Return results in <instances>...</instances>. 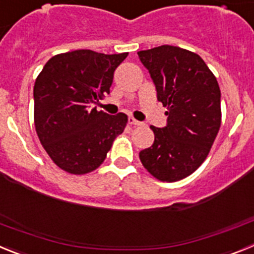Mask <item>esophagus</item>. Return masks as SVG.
<instances>
[{
	"label": "esophagus",
	"instance_id": "34e87169",
	"mask_svg": "<svg viewBox=\"0 0 254 254\" xmlns=\"http://www.w3.org/2000/svg\"><path fill=\"white\" fill-rule=\"evenodd\" d=\"M128 123L131 126H141V125H142V123H141L140 121L134 120L133 117H129V118H128Z\"/></svg>",
	"mask_w": 254,
	"mask_h": 254
}]
</instances>
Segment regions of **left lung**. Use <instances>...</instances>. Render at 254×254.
Wrapping results in <instances>:
<instances>
[{"label":"left lung","instance_id":"obj_1","mask_svg":"<svg viewBox=\"0 0 254 254\" xmlns=\"http://www.w3.org/2000/svg\"><path fill=\"white\" fill-rule=\"evenodd\" d=\"M158 100L167 107L168 123L151 126L155 140L140 151L145 169L161 182L190 176L207 158L221 125L220 87L198 55L173 46L140 51Z\"/></svg>","mask_w":254,"mask_h":254}]
</instances>
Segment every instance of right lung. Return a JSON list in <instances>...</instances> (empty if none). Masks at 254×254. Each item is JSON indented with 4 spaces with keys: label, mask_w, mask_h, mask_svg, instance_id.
Wrapping results in <instances>:
<instances>
[{
    "label": "right lung",
    "mask_w": 254,
    "mask_h": 254,
    "mask_svg": "<svg viewBox=\"0 0 254 254\" xmlns=\"http://www.w3.org/2000/svg\"><path fill=\"white\" fill-rule=\"evenodd\" d=\"M128 53L104 55L90 49L61 53L44 64L34 85V123L53 163L71 174H86L107 158L125 131V113L109 116L98 104L113 73Z\"/></svg>",
    "instance_id": "add662e5"
}]
</instances>
